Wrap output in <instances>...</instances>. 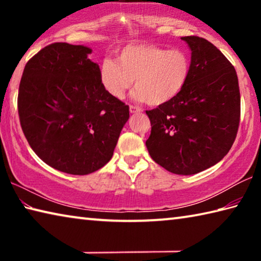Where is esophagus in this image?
Listing matches in <instances>:
<instances>
[{"mask_svg": "<svg viewBox=\"0 0 261 261\" xmlns=\"http://www.w3.org/2000/svg\"><path fill=\"white\" fill-rule=\"evenodd\" d=\"M141 112V109L139 107H136V106H130V113L131 114H138Z\"/></svg>", "mask_w": 261, "mask_h": 261, "instance_id": "obj_1", "label": "esophagus"}]
</instances>
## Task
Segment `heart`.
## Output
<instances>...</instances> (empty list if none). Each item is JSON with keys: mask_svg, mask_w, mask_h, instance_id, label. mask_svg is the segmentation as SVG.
I'll list each match as a JSON object with an SVG mask.
<instances>
[{"mask_svg": "<svg viewBox=\"0 0 261 261\" xmlns=\"http://www.w3.org/2000/svg\"><path fill=\"white\" fill-rule=\"evenodd\" d=\"M191 59L183 49L155 45H129L118 51L117 61L105 59L100 64L101 85L115 99H123L136 82L134 98L149 106L174 100L187 85Z\"/></svg>", "mask_w": 261, "mask_h": 261, "instance_id": "1", "label": "heart"}]
</instances>
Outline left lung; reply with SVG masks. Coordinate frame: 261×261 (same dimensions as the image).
Returning <instances> with one entry per match:
<instances>
[{
    "label": "left lung",
    "mask_w": 261,
    "mask_h": 261,
    "mask_svg": "<svg viewBox=\"0 0 261 261\" xmlns=\"http://www.w3.org/2000/svg\"><path fill=\"white\" fill-rule=\"evenodd\" d=\"M191 49V73L174 100L146 110V147L158 165L193 175L222 160L237 136L241 94L235 68L208 40L183 37Z\"/></svg>",
    "instance_id": "obj_1"
}]
</instances>
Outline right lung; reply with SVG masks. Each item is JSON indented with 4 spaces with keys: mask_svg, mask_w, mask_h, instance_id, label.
I'll return each mask as SVG.
<instances>
[{
    "mask_svg": "<svg viewBox=\"0 0 261 261\" xmlns=\"http://www.w3.org/2000/svg\"><path fill=\"white\" fill-rule=\"evenodd\" d=\"M91 53L82 45H48L26 63L19 84V121L31 148L71 175L102 168L129 120V106L101 85Z\"/></svg>",
    "mask_w": 261,
    "mask_h": 261,
    "instance_id": "obj_1",
    "label": "right lung"
}]
</instances>
